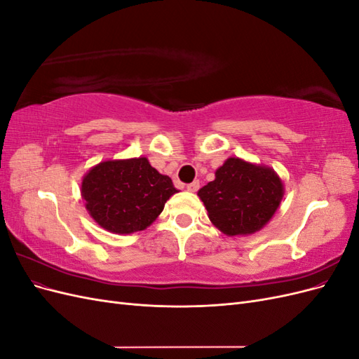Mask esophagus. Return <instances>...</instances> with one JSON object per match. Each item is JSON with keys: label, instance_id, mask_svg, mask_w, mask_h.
<instances>
[{"label": "esophagus", "instance_id": "1", "mask_svg": "<svg viewBox=\"0 0 359 359\" xmlns=\"http://www.w3.org/2000/svg\"><path fill=\"white\" fill-rule=\"evenodd\" d=\"M199 186H201L199 181H193V182H190L189 186H187V190H189V191H198V190H199Z\"/></svg>", "mask_w": 359, "mask_h": 359}]
</instances>
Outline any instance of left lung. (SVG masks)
I'll return each mask as SVG.
<instances>
[{
  "label": "left lung",
  "mask_w": 359,
  "mask_h": 359,
  "mask_svg": "<svg viewBox=\"0 0 359 359\" xmlns=\"http://www.w3.org/2000/svg\"><path fill=\"white\" fill-rule=\"evenodd\" d=\"M283 194V182L273 169L238 157L227 158L215 180L198 191L212 224L229 236L262 229Z\"/></svg>",
  "instance_id": "left-lung-1"
}]
</instances>
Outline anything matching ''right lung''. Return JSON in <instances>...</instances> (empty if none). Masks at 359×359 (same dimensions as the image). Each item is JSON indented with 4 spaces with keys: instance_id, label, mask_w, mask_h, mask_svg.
Here are the masks:
<instances>
[{
    "instance_id": "add662e5",
    "label": "right lung",
    "mask_w": 359,
    "mask_h": 359,
    "mask_svg": "<svg viewBox=\"0 0 359 359\" xmlns=\"http://www.w3.org/2000/svg\"><path fill=\"white\" fill-rule=\"evenodd\" d=\"M177 191L147 157L102 161L83 177L81 189L95 223L119 235L147 229Z\"/></svg>"
}]
</instances>
